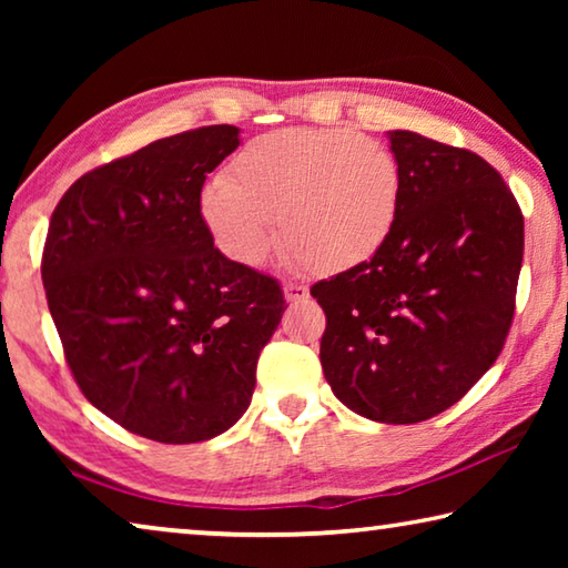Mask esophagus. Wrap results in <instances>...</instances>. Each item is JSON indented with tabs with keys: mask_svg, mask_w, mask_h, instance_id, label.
<instances>
[{
	"mask_svg": "<svg viewBox=\"0 0 568 568\" xmlns=\"http://www.w3.org/2000/svg\"><path fill=\"white\" fill-rule=\"evenodd\" d=\"M283 291H285L287 303H303V301H307V295H311V291H307V287L301 283H285Z\"/></svg>",
	"mask_w": 568,
	"mask_h": 568,
	"instance_id": "1",
	"label": "esophagus"
}]
</instances>
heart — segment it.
<instances>
[{
	"label": "heart",
	"instance_id": "b5f03b06",
	"mask_svg": "<svg viewBox=\"0 0 568 568\" xmlns=\"http://www.w3.org/2000/svg\"><path fill=\"white\" fill-rule=\"evenodd\" d=\"M400 165L381 140L351 130L287 128L237 152L207 182L200 215L235 265L253 267L281 243L315 273L371 261L398 217Z\"/></svg>",
	"mask_w": 568,
	"mask_h": 568
}]
</instances>
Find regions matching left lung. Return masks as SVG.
Masks as SVG:
<instances>
[{"label":"left lung","instance_id":"obj_1","mask_svg":"<svg viewBox=\"0 0 568 568\" xmlns=\"http://www.w3.org/2000/svg\"><path fill=\"white\" fill-rule=\"evenodd\" d=\"M398 217L371 261L311 287L321 363L341 403L378 423L454 406L501 353L524 261V215L476 152L388 132Z\"/></svg>","mask_w":568,"mask_h":568}]
</instances>
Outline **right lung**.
Returning <instances> with one entry per match:
<instances>
[{"mask_svg": "<svg viewBox=\"0 0 568 568\" xmlns=\"http://www.w3.org/2000/svg\"><path fill=\"white\" fill-rule=\"evenodd\" d=\"M240 145L233 124L150 142L57 203L42 283L67 365L130 434L197 444L237 423L283 318L281 283L220 253L200 192Z\"/></svg>", "mask_w": 568, "mask_h": 568, "instance_id": "obj_1", "label": "right lung"}]
</instances>
